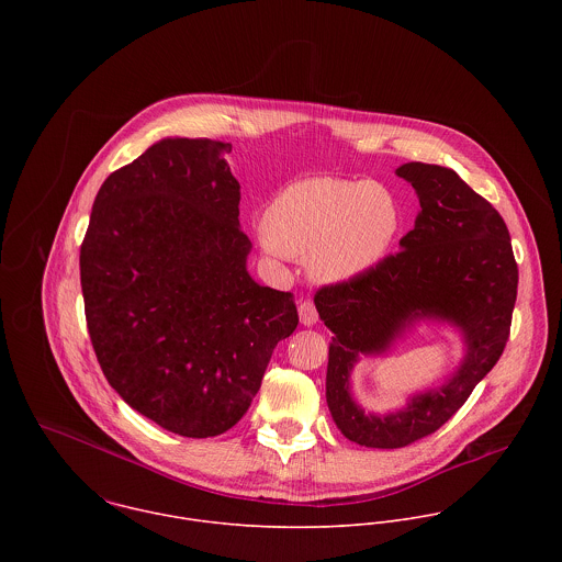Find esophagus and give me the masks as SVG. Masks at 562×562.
I'll list each match as a JSON object with an SVG mask.
<instances>
[{
  "instance_id": "1",
  "label": "esophagus",
  "mask_w": 562,
  "mask_h": 562,
  "mask_svg": "<svg viewBox=\"0 0 562 562\" xmlns=\"http://www.w3.org/2000/svg\"><path fill=\"white\" fill-rule=\"evenodd\" d=\"M299 316H301V322H303L305 326H314V324L318 322V310H316V305H314L312 299L301 301V305H299Z\"/></svg>"
}]
</instances>
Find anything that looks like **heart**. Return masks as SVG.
<instances>
[{
	"label": "heart",
	"mask_w": 562,
	"mask_h": 562,
	"mask_svg": "<svg viewBox=\"0 0 562 562\" xmlns=\"http://www.w3.org/2000/svg\"><path fill=\"white\" fill-rule=\"evenodd\" d=\"M398 227V205L383 186L307 177L272 201L261 244L272 255L307 261L318 281H346L385 257Z\"/></svg>",
	"instance_id": "1"
}]
</instances>
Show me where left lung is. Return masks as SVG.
<instances>
[{
	"label": "left lung",
	"instance_id": "obj_1",
	"mask_svg": "<svg viewBox=\"0 0 562 562\" xmlns=\"http://www.w3.org/2000/svg\"><path fill=\"white\" fill-rule=\"evenodd\" d=\"M422 212L402 250L348 281L326 283L314 296L333 333L326 402L337 428L366 448L394 450L439 430L497 363L510 335L519 270L497 210L452 168L408 161L396 170ZM419 315L457 321L469 357L448 386L416 397L398 414L366 416L347 394V374L361 351H382Z\"/></svg>",
	"mask_w": 562,
	"mask_h": 562
}]
</instances>
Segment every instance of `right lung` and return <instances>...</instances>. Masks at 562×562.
<instances>
[{"label": "right lung", "instance_id": "right-lung-1", "mask_svg": "<svg viewBox=\"0 0 562 562\" xmlns=\"http://www.w3.org/2000/svg\"><path fill=\"white\" fill-rule=\"evenodd\" d=\"M229 151L210 138L149 147L103 181L80 248L86 326L108 383L194 439L240 422L299 324L292 292L246 272Z\"/></svg>", "mask_w": 562, "mask_h": 562}]
</instances>
